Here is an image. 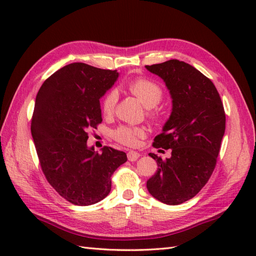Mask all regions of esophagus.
<instances>
[{"label": "esophagus", "mask_w": 256, "mask_h": 256, "mask_svg": "<svg viewBox=\"0 0 256 256\" xmlns=\"http://www.w3.org/2000/svg\"><path fill=\"white\" fill-rule=\"evenodd\" d=\"M140 156V155L138 153V152H134V150H130L128 153V160H131V162L138 160V158Z\"/></svg>", "instance_id": "esophagus-1"}]
</instances>
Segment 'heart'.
Instances as JSON below:
<instances>
[{
  "instance_id": "obj_1",
  "label": "heart",
  "mask_w": 256,
  "mask_h": 256,
  "mask_svg": "<svg viewBox=\"0 0 256 256\" xmlns=\"http://www.w3.org/2000/svg\"><path fill=\"white\" fill-rule=\"evenodd\" d=\"M128 90L136 96V99L142 104L150 108V116H154L153 108L160 102L162 98V89L155 81L146 78L135 79L126 86ZM118 101V94L116 91L108 92L101 102V110L104 116H111L116 108ZM145 136V130L138 126H120L113 132V138L118 142L128 146L136 145L138 138Z\"/></svg>"
}]
</instances>
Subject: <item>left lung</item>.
Segmentation results:
<instances>
[{
  "mask_svg": "<svg viewBox=\"0 0 256 256\" xmlns=\"http://www.w3.org/2000/svg\"><path fill=\"white\" fill-rule=\"evenodd\" d=\"M145 67L164 80L172 100L170 118L153 143L170 148L172 156L162 160L150 153L158 168L146 187L160 202L180 204L194 198L214 170L226 131L224 104L212 81L192 64L170 59Z\"/></svg>",
  "mask_w": 256,
  "mask_h": 256,
  "instance_id": "obj_1",
  "label": "left lung"
}]
</instances>
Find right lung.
Segmentation results:
<instances>
[{
  "instance_id": "right-lung-1",
  "label": "right lung",
  "mask_w": 256,
  "mask_h": 256,
  "mask_svg": "<svg viewBox=\"0 0 256 256\" xmlns=\"http://www.w3.org/2000/svg\"><path fill=\"white\" fill-rule=\"evenodd\" d=\"M118 77L74 62L42 84L30 131L42 170L50 186L69 202L90 206L111 192V176L128 160L124 152L104 146L98 153L86 144L88 132L102 122L100 99Z\"/></svg>"
}]
</instances>
